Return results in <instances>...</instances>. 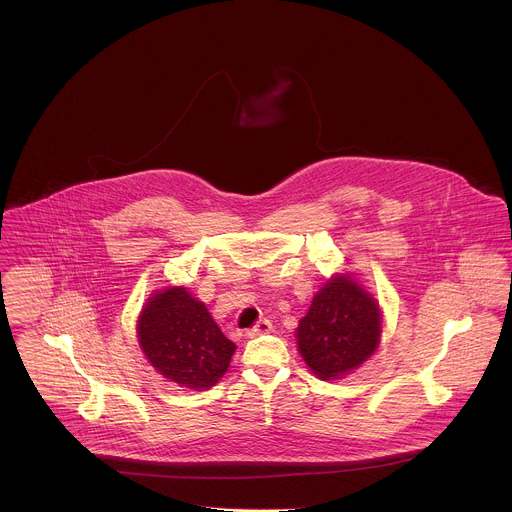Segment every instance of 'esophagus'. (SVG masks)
<instances>
[{
  "instance_id": "esophagus-1",
  "label": "esophagus",
  "mask_w": 512,
  "mask_h": 512,
  "mask_svg": "<svg viewBox=\"0 0 512 512\" xmlns=\"http://www.w3.org/2000/svg\"><path fill=\"white\" fill-rule=\"evenodd\" d=\"M270 331H272V322H270V320H259L257 326L247 329L246 335L249 339H255V337L265 335V333H270Z\"/></svg>"
}]
</instances>
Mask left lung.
Here are the masks:
<instances>
[{"mask_svg": "<svg viewBox=\"0 0 512 512\" xmlns=\"http://www.w3.org/2000/svg\"><path fill=\"white\" fill-rule=\"evenodd\" d=\"M383 333L379 301L352 272H337L299 320V354L322 381L343 379L377 350Z\"/></svg>", "mask_w": 512, "mask_h": 512, "instance_id": "left-lung-1", "label": "left lung"}]
</instances>
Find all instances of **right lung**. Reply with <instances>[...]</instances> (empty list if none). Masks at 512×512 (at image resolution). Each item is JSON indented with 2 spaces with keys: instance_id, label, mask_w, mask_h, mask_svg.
Listing matches in <instances>:
<instances>
[{
  "instance_id": "right-lung-1",
  "label": "right lung",
  "mask_w": 512,
  "mask_h": 512,
  "mask_svg": "<svg viewBox=\"0 0 512 512\" xmlns=\"http://www.w3.org/2000/svg\"><path fill=\"white\" fill-rule=\"evenodd\" d=\"M137 339L150 366L184 389L215 387L236 352L204 303L183 286L165 287L146 299Z\"/></svg>"
}]
</instances>
